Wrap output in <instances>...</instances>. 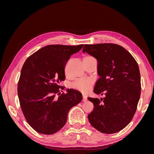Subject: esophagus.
Returning <instances> with one entry per match:
<instances>
[{
    "label": "esophagus",
    "mask_w": 154,
    "mask_h": 154,
    "mask_svg": "<svg viewBox=\"0 0 154 154\" xmlns=\"http://www.w3.org/2000/svg\"><path fill=\"white\" fill-rule=\"evenodd\" d=\"M87 100V96L86 95H84V94H83V100H82V101H86Z\"/></svg>",
    "instance_id": "obj_1"
}]
</instances>
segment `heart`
<instances>
[{
	"instance_id": "b5f03b06",
	"label": "heart",
	"mask_w": 154,
	"mask_h": 154,
	"mask_svg": "<svg viewBox=\"0 0 154 154\" xmlns=\"http://www.w3.org/2000/svg\"><path fill=\"white\" fill-rule=\"evenodd\" d=\"M92 83L93 82L90 79H80V80H78L74 82L72 84V87L74 89L78 90L82 92H86L90 89Z\"/></svg>"
}]
</instances>
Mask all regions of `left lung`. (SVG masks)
<instances>
[{
	"label": "left lung",
	"instance_id": "obj_1",
	"mask_svg": "<svg viewBox=\"0 0 154 154\" xmlns=\"http://www.w3.org/2000/svg\"><path fill=\"white\" fill-rule=\"evenodd\" d=\"M97 61V80L94 92L104 98L88 100L94 109L88 115L91 125L105 134L116 133L127 127L136 113L141 95L138 64L128 51L115 44L83 46Z\"/></svg>",
	"mask_w": 154,
	"mask_h": 154
}]
</instances>
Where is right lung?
Here are the masks:
<instances>
[{"mask_svg":"<svg viewBox=\"0 0 154 154\" xmlns=\"http://www.w3.org/2000/svg\"><path fill=\"white\" fill-rule=\"evenodd\" d=\"M83 45L45 46L23 65L18 83V99L27 122L37 132L51 135L59 131L67 122L70 109L82 101V94L76 90L67 89V93L60 94L63 87L60 83L66 79L69 59Z\"/></svg>","mask_w":154,"mask_h":154,"instance_id":"obj_1","label":"right lung"}]
</instances>
